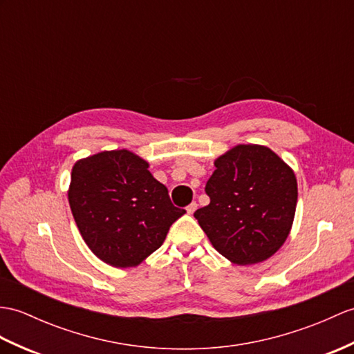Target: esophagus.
<instances>
[{"label": "esophagus", "mask_w": 354, "mask_h": 354, "mask_svg": "<svg viewBox=\"0 0 354 354\" xmlns=\"http://www.w3.org/2000/svg\"><path fill=\"white\" fill-rule=\"evenodd\" d=\"M196 209H197V203H196V202H192V203L187 207V212H188V214H193V212H194Z\"/></svg>", "instance_id": "esophagus-1"}]
</instances>
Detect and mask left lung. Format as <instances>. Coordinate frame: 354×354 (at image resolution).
Instances as JSON below:
<instances>
[{"label": "left lung", "instance_id": "1", "mask_svg": "<svg viewBox=\"0 0 354 354\" xmlns=\"http://www.w3.org/2000/svg\"><path fill=\"white\" fill-rule=\"evenodd\" d=\"M207 207L194 217L214 249L238 266L268 259L285 243L297 207L292 169L261 145H238L214 161Z\"/></svg>", "mask_w": 354, "mask_h": 354}]
</instances>
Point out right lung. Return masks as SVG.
Returning a JSON list of instances; mask_svg holds the SVG:
<instances>
[{
	"mask_svg": "<svg viewBox=\"0 0 354 354\" xmlns=\"http://www.w3.org/2000/svg\"><path fill=\"white\" fill-rule=\"evenodd\" d=\"M149 164L127 149L104 151L75 162L69 205L83 240L113 267H136L166 240L185 209L171 203Z\"/></svg>",
	"mask_w": 354,
	"mask_h": 354,
	"instance_id": "add662e5",
	"label": "right lung"
}]
</instances>
